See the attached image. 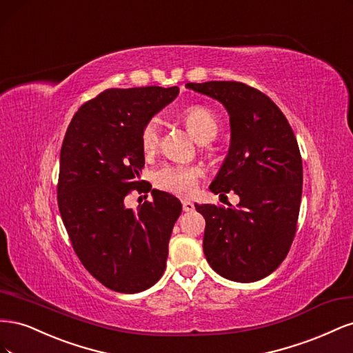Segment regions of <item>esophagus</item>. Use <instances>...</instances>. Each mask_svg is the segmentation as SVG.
<instances>
[{
    "instance_id": "obj_1",
    "label": "esophagus",
    "mask_w": 353,
    "mask_h": 353,
    "mask_svg": "<svg viewBox=\"0 0 353 353\" xmlns=\"http://www.w3.org/2000/svg\"><path fill=\"white\" fill-rule=\"evenodd\" d=\"M183 209L185 212H193L194 210V203L190 200H183Z\"/></svg>"
}]
</instances>
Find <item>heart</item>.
I'll list each match as a JSON object with an SVG mask.
<instances>
[{
    "label": "heart",
    "instance_id": "obj_1",
    "mask_svg": "<svg viewBox=\"0 0 353 353\" xmlns=\"http://www.w3.org/2000/svg\"><path fill=\"white\" fill-rule=\"evenodd\" d=\"M181 119L187 130L199 143H209L218 135L219 123L212 110L203 105H190L181 112ZM160 141L159 122L156 119L148 121L141 130L140 143L145 154L156 152ZM201 169L196 165H166L154 174V184L157 188L174 196L185 197L194 193Z\"/></svg>",
    "mask_w": 353,
    "mask_h": 353
}]
</instances>
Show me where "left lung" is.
I'll use <instances>...</instances> for the list:
<instances>
[{
	"instance_id": "obj_1",
	"label": "left lung",
	"mask_w": 353,
	"mask_h": 353,
	"mask_svg": "<svg viewBox=\"0 0 353 353\" xmlns=\"http://www.w3.org/2000/svg\"><path fill=\"white\" fill-rule=\"evenodd\" d=\"M230 114L231 144L210 191H234L237 208L196 205L206 221L203 252L223 279L252 283L279 268L293 243L303 169L294 132L276 104L237 81L190 82Z\"/></svg>"
}]
</instances>
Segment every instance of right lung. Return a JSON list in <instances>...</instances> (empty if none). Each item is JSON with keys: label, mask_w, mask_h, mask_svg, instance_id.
Segmentation results:
<instances>
[{"label": "right lung", "mask_w": 353, "mask_h": 353, "mask_svg": "<svg viewBox=\"0 0 353 353\" xmlns=\"http://www.w3.org/2000/svg\"><path fill=\"white\" fill-rule=\"evenodd\" d=\"M178 92V87L105 90L81 105L63 140L57 184L63 223L82 265L114 292H143L166 268L181 201L159 190L137 210L123 200L132 190L150 191L138 181L144 168L140 134Z\"/></svg>", "instance_id": "right-lung-1"}]
</instances>
